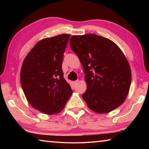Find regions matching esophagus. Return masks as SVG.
Returning a JSON list of instances; mask_svg holds the SVG:
<instances>
[{"mask_svg":"<svg viewBox=\"0 0 149 149\" xmlns=\"http://www.w3.org/2000/svg\"><path fill=\"white\" fill-rule=\"evenodd\" d=\"M78 81H79V80H77V81H72V84L74 85H76L77 84V83H78Z\"/></svg>","mask_w":149,"mask_h":149,"instance_id":"1","label":"esophagus"}]
</instances>
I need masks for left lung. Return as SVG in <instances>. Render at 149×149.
Listing matches in <instances>:
<instances>
[{"label":"left lung","instance_id":"obj_1","mask_svg":"<svg viewBox=\"0 0 149 149\" xmlns=\"http://www.w3.org/2000/svg\"><path fill=\"white\" fill-rule=\"evenodd\" d=\"M70 45L84 67L87 89L82 98L89 109L106 114L122 104L130 91L132 71L119 47L92 33L73 35Z\"/></svg>","mask_w":149,"mask_h":149}]
</instances>
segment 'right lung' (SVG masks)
Returning <instances> with one entry per match:
<instances>
[{"mask_svg": "<svg viewBox=\"0 0 149 149\" xmlns=\"http://www.w3.org/2000/svg\"><path fill=\"white\" fill-rule=\"evenodd\" d=\"M69 34L40 40L25 58L20 81L29 104L45 114L64 109L72 94L63 77L62 64Z\"/></svg>", "mask_w": 149, "mask_h": 149, "instance_id": "right-lung-1", "label": "right lung"}]
</instances>
